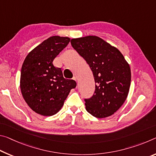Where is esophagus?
I'll return each mask as SVG.
<instances>
[{
	"instance_id": "1",
	"label": "esophagus",
	"mask_w": 156,
	"mask_h": 156,
	"mask_svg": "<svg viewBox=\"0 0 156 156\" xmlns=\"http://www.w3.org/2000/svg\"><path fill=\"white\" fill-rule=\"evenodd\" d=\"M73 80H75V81H77V78H76V76H73Z\"/></svg>"
}]
</instances>
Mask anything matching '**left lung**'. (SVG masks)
I'll return each mask as SVG.
<instances>
[{
  "mask_svg": "<svg viewBox=\"0 0 156 156\" xmlns=\"http://www.w3.org/2000/svg\"><path fill=\"white\" fill-rule=\"evenodd\" d=\"M71 44L87 62L94 78V93L85 98L86 110L97 118L113 115L125 102L129 91V65L117 48L98 37L72 39Z\"/></svg>",
  "mask_w": 156,
  "mask_h": 156,
  "instance_id": "8db88e82",
  "label": "left lung"
}]
</instances>
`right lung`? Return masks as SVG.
Wrapping results in <instances>:
<instances>
[{
  "mask_svg": "<svg viewBox=\"0 0 156 156\" xmlns=\"http://www.w3.org/2000/svg\"><path fill=\"white\" fill-rule=\"evenodd\" d=\"M69 41L66 37H51L30 52L22 65V95L29 107L41 115L58 112L71 89L76 87L75 80L65 79L61 69L53 64Z\"/></svg>",
  "mask_w": 156,
  "mask_h": 156,
  "instance_id": "obj_1",
  "label": "right lung"
}]
</instances>
